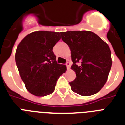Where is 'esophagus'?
<instances>
[{"instance_id":"1","label":"esophagus","mask_w":125,"mask_h":125,"mask_svg":"<svg viewBox=\"0 0 125 125\" xmlns=\"http://www.w3.org/2000/svg\"><path fill=\"white\" fill-rule=\"evenodd\" d=\"M66 66L67 69H70V66H71V63L70 62H67L66 63Z\"/></svg>"}]
</instances>
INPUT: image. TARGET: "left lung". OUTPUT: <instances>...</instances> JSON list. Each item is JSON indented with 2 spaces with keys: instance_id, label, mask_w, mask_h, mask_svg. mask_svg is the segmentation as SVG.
<instances>
[{
  "instance_id": "1",
  "label": "left lung",
  "mask_w": 125,
  "mask_h": 125,
  "mask_svg": "<svg viewBox=\"0 0 125 125\" xmlns=\"http://www.w3.org/2000/svg\"><path fill=\"white\" fill-rule=\"evenodd\" d=\"M62 39L69 47L73 62L71 69L76 73L69 82L73 91L82 96L99 92L105 85L112 67L108 45L90 31L61 32Z\"/></svg>"
}]
</instances>
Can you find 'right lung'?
I'll use <instances>...</instances> for the list:
<instances>
[{
    "mask_svg": "<svg viewBox=\"0 0 125 125\" xmlns=\"http://www.w3.org/2000/svg\"><path fill=\"white\" fill-rule=\"evenodd\" d=\"M59 32L37 31L19 43L15 62L25 87L32 95L44 97L54 91L57 80L67 70L57 63L53 47L60 40Z\"/></svg>",
    "mask_w": 125,
    "mask_h": 125,
    "instance_id": "obj_1",
    "label": "right lung"
}]
</instances>
